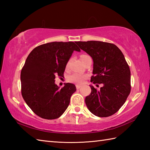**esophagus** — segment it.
Listing matches in <instances>:
<instances>
[{
  "label": "esophagus",
  "mask_w": 150,
  "mask_h": 150,
  "mask_svg": "<svg viewBox=\"0 0 150 150\" xmlns=\"http://www.w3.org/2000/svg\"><path fill=\"white\" fill-rule=\"evenodd\" d=\"M81 87V85H79V84H77L76 85V88L77 89V90H79V89H80V88Z\"/></svg>",
  "instance_id": "34e87169"
}]
</instances>
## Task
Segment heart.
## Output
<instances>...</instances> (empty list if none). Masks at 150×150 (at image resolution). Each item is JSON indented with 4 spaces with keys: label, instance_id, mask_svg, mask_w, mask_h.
Masks as SVG:
<instances>
[{
    "label": "heart",
    "instance_id": "heart-1",
    "mask_svg": "<svg viewBox=\"0 0 150 150\" xmlns=\"http://www.w3.org/2000/svg\"><path fill=\"white\" fill-rule=\"evenodd\" d=\"M89 57H90L88 55H85V54H83V55H81L80 56V58L82 61V62H83L86 59L89 58ZM68 65H69V62L67 63V64H66L67 68L68 67ZM88 77V76L87 75L81 74V73H73V74L70 75L68 78V80L69 82H73V83L81 84L85 81L86 79H87Z\"/></svg>",
    "mask_w": 150,
    "mask_h": 150
}]
</instances>
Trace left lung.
<instances>
[{
    "label": "left lung",
    "instance_id": "1",
    "mask_svg": "<svg viewBox=\"0 0 150 150\" xmlns=\"http://www.w3.org/2000/svg\"><path fill=\"white\" fill-rule=\"evenodd\" d=\"M76 44L93 60L91 82L103 84L100 90L90 86L86 104L95 115L107 117L115 114L131 91V73L122 52L116 45L101 41H79Z\"/></svg>",
    "mask_w": 150,
    "mask_h": 150
}]
</instances>
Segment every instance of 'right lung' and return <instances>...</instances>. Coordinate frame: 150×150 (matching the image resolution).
Masks as SVG:
<instances>
[{
  "mask_svg": "<svg viewBox=\"0 0 150 150\" xmlns=\"http://www.w3.org/2000/svg\"><path fill=\"white\" fill-rule=\"evenodd\" d=\"M73 51L81 50L73 42H53L40 45L28 56L21 73V93L24 101L37 115L45 119L61 116L76 91L71 83L60 88L55 84L61 77Z\"/></svg>",
  "mask_w": 150,
  "mask_h": 150,
  "instance_id": "obj_1",
  "label": "right lung"
}]
</instances>
